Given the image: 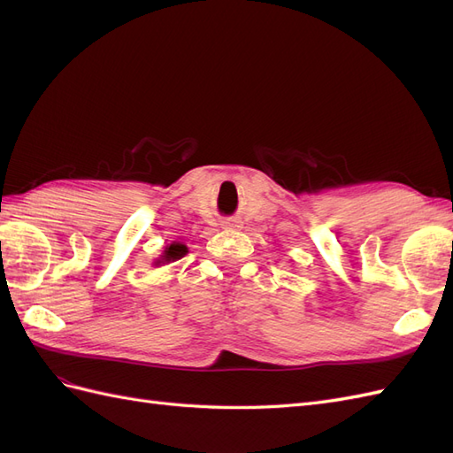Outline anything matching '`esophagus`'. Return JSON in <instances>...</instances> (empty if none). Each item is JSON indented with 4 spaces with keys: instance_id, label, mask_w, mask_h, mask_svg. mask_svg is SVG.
Segmentation results:
<instances>
[{
    "instance_id": "34e87169",
    "label": "esophagus",
    "mask_w": 453,
    "mask_h": 453,
    "mask_svg": "<svg viewBox=\"0 0 453 453\" xmlns=\"http://www.w3.org/2000/svg\"><path fill=\"white\" fill-rule=\"evenodd\" d=\"M223 226H226V228H232V226H238V225H236L234 219H225V221H223Z\"/></svg>"
}]
</instances>
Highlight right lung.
Returning <instances> with one entry per match:
<instances>
[{"label":"right lung","mask_w":453,"mask_h":453,"mask_svg":"<svg viewBox=\"0 0 453 453\" xmlns=\"http://www.w3.org/2000/svg\"><path fill=\"white\" fill-rule=\"evenodd\" d=\"M187 245H183V243H180V242H173V243H170L166 250H164V253L160 255V258L157 260V265H164V263H173V260H177V258H181V257H185L187 255Z\"/></svg>","instance_id":"obj_1"}]
</instances>
